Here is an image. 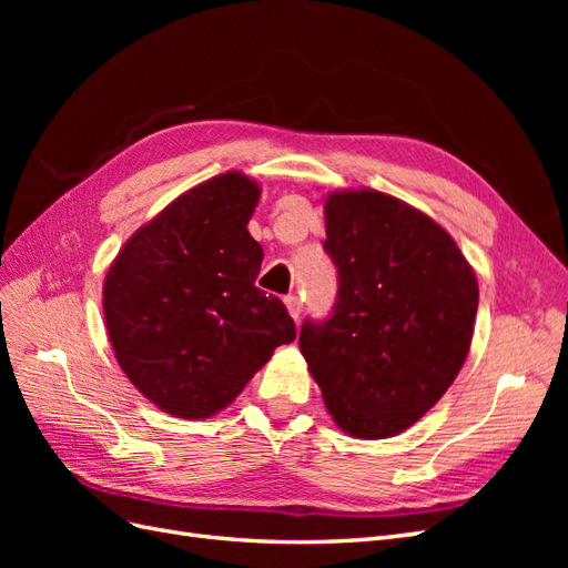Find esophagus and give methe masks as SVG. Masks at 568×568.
<instances>
[{"mask_svg": "<svg viewBox=\"0 0 568 568\" xmlns=\"http://www.w3.org/2000/svg\"><path fill=\"white\" fill-rule=\"evenodd\" d=\"M284 303H286V307H288L291 317L298 320V317H301V311H303V301H301L296 294H288V296L284 298Z\"/></svg>", "mask_w": 568, "mask_h": 568, "instance_id": "34e87169", "label": "esophagus"}]
</instances>
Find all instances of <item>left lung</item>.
<instances>
[{"instance_id": "8db88e82", "label": "left lung", "mask_w": 568, "mask_h": 568, "mask_svg": "<svg viewBox=\"0 0 568 568\" xmlns=\"http://www.w3.org/2000/svg\"><path fill=\"white\" fill-rule=\"evenodd\" d=\"M324 217L338 291L329 317L303 322L298 346L343 432L388 438L432 409L467 359L476 274L448 232L382 192H334Z\"/></svg>"}]
</instances>
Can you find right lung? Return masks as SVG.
<instances>
[{
    "label": "right lung",
    "mask_w": 568,
    "mask_h": 568,
    "mask_svg": "<svg viewBox=\"0 0 568 568\" xmlns=\"http://www.w3.org/2000/svg\"><path fill=\"white\" fill-rule=\"evenodd\" d=\"M257 196L242 173L189 189L130 236L106 274L118 365L175 417L227 407L272 351L296 338L286 305L255 286L263 248L246 225Z\"/></svg>",
    "instance_id": "add662e5"
}]
</instances>
